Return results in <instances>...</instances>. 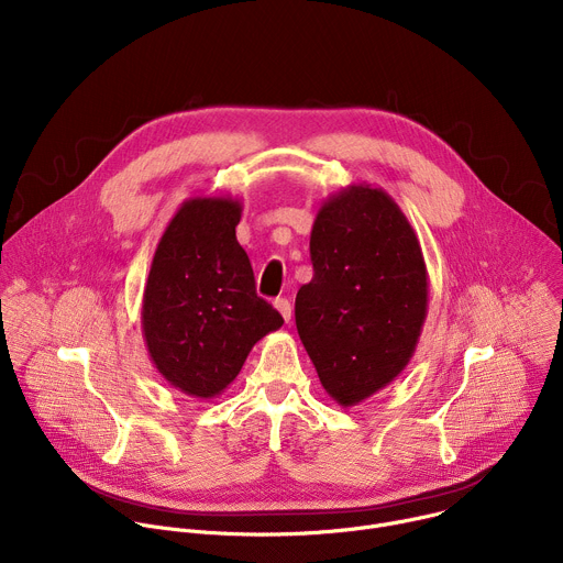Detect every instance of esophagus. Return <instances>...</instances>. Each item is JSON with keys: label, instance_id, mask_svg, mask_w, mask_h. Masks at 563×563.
<instances>
[{"label": "esophagus", "instance_id": "34e87169", "mask_svg": "<svg viewBox=\"0 0 563 563\" xmlns=\"http://www.w3.org/2000/svg\"><path fill=\"white\" fill-rule=\"evenodd\" d=\"M274 307L280 311V316L285 318V323H289V320H291V302L287 298H276Z\"/></svg>", "mask_w": 563, "mask_h": 563}]
</instances>
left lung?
<instances>
[{"mask_svg": "<svg viewBox=\"0 0 563 563\" xmlns=\"http://www.w3.org/2000/svg\"><path fill=\"white\" fill-rule=\"evenodd\" d=\"M313 276L296 294V330L325 391L343 408L389 385L415 356L428 316V269L406 213L372 185L320 205Z\"/></svg>", "mask_w": 563, "mask_h": 563, "instance_id": "left-lung-1", "label": "left lung"}]
</instances>
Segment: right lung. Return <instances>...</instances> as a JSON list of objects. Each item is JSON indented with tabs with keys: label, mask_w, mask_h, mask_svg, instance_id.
Listing matches in <instances>:
<instances>
[{
	"label": "right lung",
	"mask_w": 563,
	"mask_h": 563,
	"mask_svg": "<svg viewBox=\"0 0 563 563\" xmlns=\"http://www.w3.org/2000/svg\"><path fill=\"white\" fill-rule=\"evenodd\" d=\"M243 205L196 196L180 205L155 247L142 296V336L155 369L178 391L213 398L243 369L283 316L256 294L235 227Z\"/></svg>",
	"instance_id": "obj_1"
}]
</instances>
